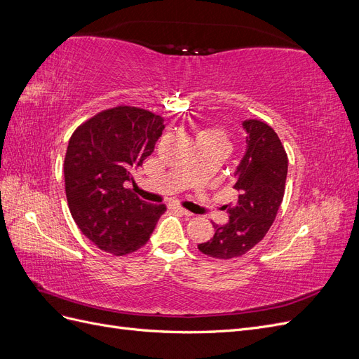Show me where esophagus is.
<instances>
[{
  "label": "esophagus",
  "mask_w": 359,
  "mask_h": 359,
  "mask_svg": "<svg viewBox=\"0 0 359 359\" xmlns=\"http://www.w3.org/2000/svg\"><path fill=\"white\" fill-rule=\"evenodd\" d=\"M180 214H182V215H186V217H190L191 215V212L190 211H187V210H184V208H181V206H177L175 208Z\"/></svg>",
  "instance_id": "esophagus-1"
}]
</instances>
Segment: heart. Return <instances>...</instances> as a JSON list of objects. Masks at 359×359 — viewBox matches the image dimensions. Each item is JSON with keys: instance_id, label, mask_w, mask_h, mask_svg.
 Masks as SVG:
<instances>
[{"instance_id": "b5f03b06", "label": "heart", "mask_w": 359, "mask_h": 359, "mask_svg": "<svg viewBox=\"0 0 359 359\" xmlns=\"http://www.w3.org/2000/svg\"><path fill=\"white\" fill-rule=\"evenodd\" d=\"M198 137H208V139L217 140V142H220L226 148L229 147V139H227L226 132H224V130H222V128H217V127L205 128V130H202V132H199Z\"/></svg>"}]
</instances>
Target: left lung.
Wrapping results in <instances>:
<instances>
[{
    "label": "left lung",
    "instance_id": "left-lung-1",
    "mask_svg": "<svg viewBox=\"0 0 359 359\" xmlns=\"http://www.w3.org/2000/svg\"><path fill=\"white\" fill-rule=\"evenodd\" d=\"M247 132V151L236 168L238 193L229 203V222L212 223L215 233L198 245L201 252L215 259H232L245 255L269 231L285 196L287 154L277 133L259 119L243 123Z\"/></svg>",
    "mask_w": 359,
    "mask_h": 359
}]
</instances>
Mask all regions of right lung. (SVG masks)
<instances>
[{"mask_svg": "<svg viewBox=\"0 0 359 359\" xmlns=\"http://www.w3.org/2000/svg\"><path fill=\"white\" fill-rule=\"evenodd\" d=\"M163 128L161 116L121 104L86 119L69 140V208L82 233L106 253L123 256L145 245L166 211V205L148 203L124 186L153 153Z\"/></svg>", "mask_w": 359, "mask_h": 359, "instance_id": "obj_1", "label": "right lung"}]
</instances>
